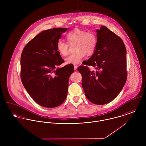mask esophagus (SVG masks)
I'll return each instance as SVG.
<instances>
[{"instance_id":"34e87169","label":"esophagus","mask_w":146,"mask_h":146,"mask_svg":"<svg viewBox=\"0 0 146 146\" xmlns=\"http://www.w3.org/2000/svg\"><path fill=\"white\" fill-rule=\"evenodd\" d=\"M78 66L77 65H76V64H74V69H75V70H76V69L78 68Z\"/></svg>"}]
</instances>
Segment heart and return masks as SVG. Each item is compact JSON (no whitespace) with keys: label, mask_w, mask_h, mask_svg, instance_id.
<instances>
[{"label":"heart","mask_w":146,"mask_h":146,"mask_svg":"<svg viewBox=\"0 0 146 146\" xmlns=\"http://www.w3.org/2000/svg\"><path fill=\"white\" fill-rule=\"evenodd\" d=\"M68 42L71 45L75 44V53L69 56L65 59L67 64H79L83 60L85 54L92 55L97 48L98 38L93 31H87L78 29L70 31L67 35ZM57 48L59 53L62 56L68 54L69 44L68 42L60 40L57 42Z\"/></svg>","instance_id":"b5f03b06"}]
</instances>
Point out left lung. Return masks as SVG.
I'll use <instances>...</instances> for the list:
<instances>
[{
  "label": "left lung",
  "instance_id": "1",
  "mask_svg": "<svg viewBox=\"0 0 146 146\" xmlns=\"http://www.w3.org/2000/svg\"><path fill=\"white\" fill-rule=\"evenodd\" d=\"M98 43L92 56L80 66L82 86L86 97L93 104H107L123 89L126 78V50L121 39L106 26L97 30Z\"/></svg>",
  "mask_w": 146,
  "mask_h": 146
}]
</instances>
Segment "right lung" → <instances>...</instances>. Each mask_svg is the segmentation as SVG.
<instances>
[{
  "instance_id": "obj_1",
  "label": "right lung",
  "mask_w": 146,
  "mask_h": 146,
  "mask_svg": "<svg viewBox=\"0 0 146 146\" xmlns=\"http://www.w3.org/2000/svg\"><path fill=\"white\" fill-rule=\"evenodd\" d=\"M69 28L44 30L25 46L21 57L22 83L30 97L42 107L59 106L66 98L72 64L58 67L62 59L57 45Z\"/></svg>"
}]
</instances>
